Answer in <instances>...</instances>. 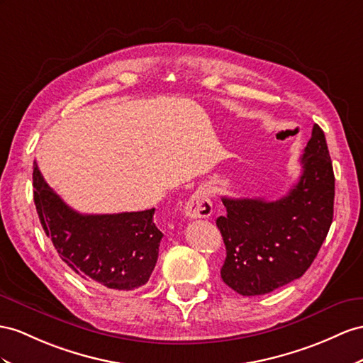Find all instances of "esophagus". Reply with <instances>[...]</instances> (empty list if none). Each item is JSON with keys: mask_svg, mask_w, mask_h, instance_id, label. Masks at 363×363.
<instances>
[{"mask_svg": "<svg viewBox=\"0 0 363 363\" xmlns=\"http://www.w3.org/2000/svg\"><path fill=\"white\" fill-rule=\"evenodd\" d=\"M184 213L189 219H206V218L211 216L213 203L208 198V194L206 193V190L198 189L191 194L189 201L185 202Z\"/></svg>", "mask_w": 363, "mask_h": 363, "instance_id": "34e87169", "label": "esophagus"}]
</instances>
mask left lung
I'll use <instances>...</instances> for the list:
<instances>
[{
  "label": "left lung",
  "mask_w": 363,
  "mask_h": 363,
  "mask_svg": "<svg viewBox=\"0 0 363 363\" xmlns=\"http://www.w3.org/2000/svg\"><path fill=\"white\" fill-rule=\"evenodd\" d=\"M302 174L286 196L222 198L216 219L227 257L220 277L242 296L272 293L299 279L318 256L333 222L334 173L323 130L314 124L301 156Z\"/></svg>",
  "instance_id": "obj_1"
}]
</instances>
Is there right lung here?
I'll return each instance as SVG.
<instances>
[{"label": "right lung", "instance_id": "1", "mask_svg": "<svg viewBox=\"0 0 363 363\" xmlns=\"http://www.w3.org/2000/svg\"><path fill=\"white\" fill-rule=\"evenodd\" d=\"M33 189L45 235L73 272L110 290L128 291L147 284L164 236L153 222L155 208L81 215L49 187L36 162Z\"/></svg>", "mask_w": 363, "mask_h": 363}]
</instances>
